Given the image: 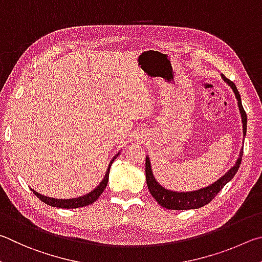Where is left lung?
I'll use <instances>...</instances> for the list:
<instances>
[{"mask_svg":"<svg viewBox=\"0 0 262 262\" xmlns=\"http://www.w3.org/2000/svg\"><path fill=\"white\" fill-rule=\"evenodd\" d=\"M222 79L227 82V84L231 87L233 93L236 95V99L238 101V108H239V113L242 116V123H243V135L246 136V124H247V117L244 108L242 104V99L238 92L236 85L233 82L228 79L226 76L222 75ZM243 157V149L239 153V158L237 159L235 163L230 170H229L226 175H223L220 180H217L213 184L209 186L203 187V189L191 191V192H177L171 191L168 189H164L162 185H160L155 180L152 171V166H150L149 158L146 157V183H147L148 190L152 194L153 198L158 201L162 207L167 209H173V210H185V209H196L203 207V206L209 204L212 201L215 195H216L220 191L223 189V186L227 184L228 182H230L233 176L236 175L238 171V168L241 166Z\"/></svg>","mask_w":262,"mask_h":262,"instance_id":"left-lung-1","label":"left lung"}]
</instances>
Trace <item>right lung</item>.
I'll list each match as a JSON object with an SVG mask.
<instances>
[{"label":"right lung","mask_w":262,"mask_h":262,"mask_svg":"<svg viewBox=\"0 0 262 262\" xmlns=\"http://www.w3.org/2000/svg\"><path fill=\"white\" fill-rule=\"evenodd\" d=\"M118 154H119V152H118ZM118 154L115 155L114 159L112 160V161H110L107 171H105V175L103 177V180L101 181L100 184L96 186L93 191H91L90 193H87L85 195L78 196V198H73V199H55V198H50V196H47V195L40 194L39 192L34 191L33 189H31V190L33 191V193L36 196H38V198L41 201H42V203L47 204L49 206H52V207H58V208H79V207H84V206H87V205H91L92 203H94V201L98 199L101 194H102L103 190L105 189V186H107L110 167H112L114 160L118 157Z\"/></svg>","instance_id":"add662e5"}]
</instances>
